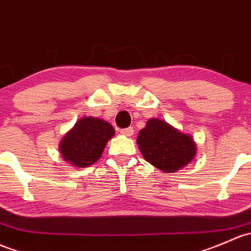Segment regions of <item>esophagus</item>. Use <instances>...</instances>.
<instances>
[{
	"instance_id": "obj_1",
	"label": "esophagus",
	"mask_w": 251,
	"mask_h": 251,
	"mask_svg": "<svg viewBox=\"0 0 251 251\" xmlns=\"http://www.w3.org/2000/svg\"><path fill=\"white\" fill-rule=\"evenodd\" d=\"M120 132H121V134H124V136L131 137V136H133L134 130H133V127H127V128H124V130H121Z\"/></svg>"
}]
</instances>
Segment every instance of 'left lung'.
Returning <instances> with one entry per match:
<instances>
[{"mask_svg":"<svg viewBox=\"0 0 251 251\" xmlns=\"http://www.w3.org/2000/svg\"><path fill=\"white\" fill-rule=\"evenodd\" d=\"M139 151L163 173H174L189 165L196 155V143L162 119L151 118L137 137Z\"/></svg>","mask_w":251,"mask_h":251,"instance_id":"1","label":"left lung"}]
</instances>
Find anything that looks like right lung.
I'll return each mask as SVG.
<instances>
[{
	"label": "right lung",
	"instance_id": "add662e5",
	"mask_svg": "<svg viewBox=\"0 0 251 251\" xmlns=\"http://www.w3.org/2000/svg\"><path fill=\"white\" fill-rule=\"evenodd\" d=\"M115 134L114 127L100 118L84 117L65 133L59 144L63 161L77 168L91 166L102 156L107 142Z\"/></svg>",
	"mask_w": 251,
	"mask_h": 251
}]
</instances>
